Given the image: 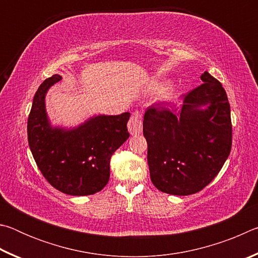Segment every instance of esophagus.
Listing matches in <instances>:
<instances>
[{
	"instance_id": "esophagus-1",
	"label": "esophagus",
	"mask_w": 258,
	"mask_h": 258,
	"mask_svg": "<svg viewBox=\"0 0 258 258\" xmlns=\"http://www.w3.org/2000/svg\"><path fill=\"white\" fill-rule=\"evenodd\" d=\"M127 128L130 133L132 135H137L142 132V119H141V113L139 111L133 112V115L131 116L128 120Z\"/></svg>"
}]
</instances>
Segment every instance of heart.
<instances>
[{
    "label": "heart",
    "instance_id": "b5f03b06",
    "mask_svg": "<svg viewBox=\"0 0 258 258\" xmlns=\"http://www.w3.org/2000/svg\"><path fill=\"white\" fill-rule=\"evenodd\" d=\"M155 91H160L163 90V85L157 84L154 86ZM178 94V90L177 87H173V86H167L166 89L163 91V99L166 100V101H171V100L175 99Z\"/></svg>",
    "mask_w": 258,
    "mask_h": 258
}]
</instances>
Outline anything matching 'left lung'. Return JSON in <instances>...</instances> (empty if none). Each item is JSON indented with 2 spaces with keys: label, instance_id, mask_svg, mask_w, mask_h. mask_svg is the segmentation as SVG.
Returning <instances> with one entry per match:
<instances>
[{
  "label": "left lung",
  "instance_id": "1",
  "mask_svg": "<svg viewBox=\"0 0 258 258\" xmlns=\"http://www.w3.org/2000/svg\"><path fill=\"white\" fill-rule=\"evenodd\" d=\"M200 78L204 84L185 95L178 113L163 103L145 113L150 178L165 194L189 196L203 190L230 155L232 124L225 90L208 72Z\"/></svg>",
  "mask_w": 258,
  "mask_h": 258
}]
</instances>
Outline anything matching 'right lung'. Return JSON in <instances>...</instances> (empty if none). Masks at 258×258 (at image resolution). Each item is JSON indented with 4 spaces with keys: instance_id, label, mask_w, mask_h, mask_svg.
<instances>
[{
    "instance_id": "1",
    "label": "right lung",
    "mask_w": 258,
    "mask_h": 258,
    "mask_svg": "<svg viewBox=\"0 0 258 258\" xmlns=\"http://www.w3.org/2000/svg\"><path fill=\"white\" fill-rule=\"evenodd\" d=\"M61 81L53 75L42 83L34 95L27 123L28 145L43 176L56 190L71 196L101 191L110 176V158L128 139L131 113L93 116L77 127L51 125L45 95Z\"/></svg>"
}]
</instances>
